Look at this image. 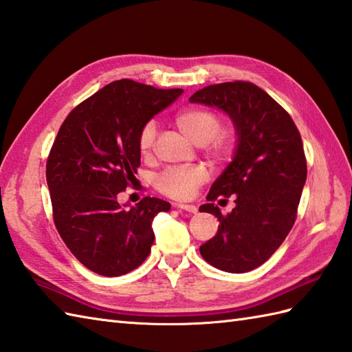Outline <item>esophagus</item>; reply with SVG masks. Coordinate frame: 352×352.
<instances>
[{"mask_svg": "<svg viewBox=\"0 0 352 352\" xmlns=\"http://www.w3.org/2000/svg\"><path fill=\"white\" fill-rule=\"evenodd\" d=\"M175 207H177V208H180V210L189 212V213H197V212H198L197 206H193V204H183V203H178V204H175Z\"/></svg>", "mask_w": 352, "mask_h": 352, "instance_id": "34e87169", "label": "esophagus"}]
</instances>
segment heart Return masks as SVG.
Masks as SVG:
<instances>
[{
    "label": "heart",
    "instance_id": "obj_1",
    "mask_svg": "<svg viewBox=\"0 0 352 352\" xmlns=\"http://www.w3.org/2000/svg\"><path fill=\"white\" fill-rule=\"evenodd\" d=\"M174 121L184 136H188L195 145L203 146L206 154L213 160L223 162L233 153V134L219 131L222 119L216 111L206 107H189L178 111ZM155 133L157 126L154 121H148L142 125L138 136V146L144 155L151 154ZM207 177L208 172L201 164L169 168L157 178L155 188L169 198L189 199L195 195L197 189L207 180Z\"/></svg>",
    "mask_w": 352,
    "mask_h": 352
}]
</instances>
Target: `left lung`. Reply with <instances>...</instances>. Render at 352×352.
Instances as JSON below:
<instances>
[{"label":"left lung","mask_w":352,"mask_h":352,"mask_svg":"<svg viewBox=\"0 0 352 352\" xmlns=\"http://www.w3.org/2000/svg\"><path fill=\"white\" fill-rule=\"evenodd\" d=\"M189 101L223 110L237 131L233 162L210 188V203L199 207L219 221L218 233L199 252L221 271H252L280 248L295 223L307 178L301 134L287 111L250 81L207 86ZM231 195L236 207L222 215L211 201Z\"/></svg>","instance_id":"8db88e82"}]
</instances>
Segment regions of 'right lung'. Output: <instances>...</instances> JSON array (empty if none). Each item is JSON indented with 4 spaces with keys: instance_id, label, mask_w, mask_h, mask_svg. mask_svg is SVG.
Here are the masks:
<instances>
[{
    "instance_id": "add662e5",
    "label": "right lung",
    "mask_w": 352,
    "mask_h": 352,
    "mask_svg": "<svg viewBox=\"0 0 352 352\" xmlns=\"http://www.w3.org/2000/svg\"><path fill=\"white\" fill-rule=\"evenodd\" d=\"M182 94L118 80L80 102L58 130L47 160L52 218L69 251L92 272L129 274L151 252L153 219L170 204L145 197L124 208L118 195L140 166L142 125Z\"/></svg>"
}]
</instances>
